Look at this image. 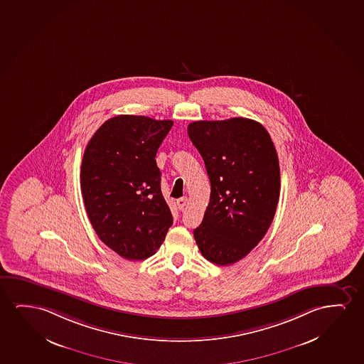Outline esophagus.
<instances>
[{"label":"esophagus","instance_id":"esophagus-1","mask_svg":"<svg viewBox=\"0 0 364 364\" xmlns=\"http://www.w3.org/2000/svg\"><path fill=\"white\" fill-rule=\"evenodd\" d=\"M187 202H188L187 197H182V198H178V200H177V205H178L179 210H183L186 205H187Z\"/></svg>","mask_w":364,"mask_h":364}]
</instances>
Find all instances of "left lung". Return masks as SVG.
<instances>
[{
	"label": "left lung",
	"mask_w": 364,
	"mask_h": 364,
	"mask_svg": "<svg viewBox=\"0 0 364 364\" xmlns=\"http://www.w3.org/2000/svg\"><path fill=\"white\" fill-rule=\"evenodd\" d=\"M188 136L210 181L196 243L205 259L233 264L261 242L276 215L281 190L276 147L266 128L250 118L196 121L188 124Z\"/></svg>",
	"instance_id": "obj_1"
}]
</instances>
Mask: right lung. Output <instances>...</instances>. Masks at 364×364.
I'll list each match as a JSON object with an SVG mask.
<instances>
[{
  "label": "right lung",
  "instance_id": "1",
  "mask_svg": "<svg viewBox=\"0 0 364 364\" xmlns=\"http://www.w3.org/2000/svg\"><path fill=\"white\" fill-rule=\"evenodd\" d=\"M173 121L119 114L90 139L81 164L85 208L98 238L129 261L154 256L173 223L156 154Z\"/></svg>",
  "mask_w": 364,
  "mask_h": 364
}]
</instances>
